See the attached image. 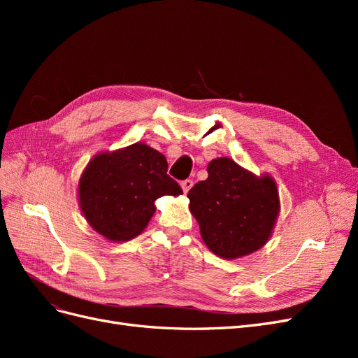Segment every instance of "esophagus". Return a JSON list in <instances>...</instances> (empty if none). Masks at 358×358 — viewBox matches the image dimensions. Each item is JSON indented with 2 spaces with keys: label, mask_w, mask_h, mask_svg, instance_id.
<instances>
[{
  "label": "esophagus",
  "mask_w": 358,
  "mask_h": 358,
  "mask_svg": "<svg viewBox=\"0 0 358 358\" xmlns=\"http://www.w3.org/2000/svg\"><path fill=\"white\" fill-rule=\"evenodd\" d=\"M180 185H182V189H183V192H188L191 188H192V185H194V182L191 180V179H187V180H182V183H180Z\"/></svg>",
  "instance_id": "obj_1"
}]
</instances>
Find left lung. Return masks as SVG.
Segmentation results:
<instances>
[{"instance_id":"1","label":"left lung","mask_w":358,"mask_h":358,"mask_svg":"<svg viewBox=\"0 0 358 358\" xmlns=\"http://www.w3.org/2000/svg\"><path fill=\"white\" fill-rule=\"evenodd\" d=\"M208 173L188 192L204 243L227 259L264 246L279 213L275 180L257 178L230 158L212 159Z\"/></svg>"}]
</instances>
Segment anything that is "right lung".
<instances>
[{
	"mask_svg": "<svg viewBox=\"0 0 358 358\" xmlns=\"http://www.w3.org/2000/svg\"><path fill=\"white\" fill-rule=\"evenodd\" d=\"M167 167L166 157L143 143L99 154L79 182L86 221L112 242L131 241L152 218L157 199L183 192Z\"/></svg>",
	"mask_w": 358,
	"mask_h": 358,
	"instance_id": "obj_1",
	"label": "right lung"
}]
</instances>
